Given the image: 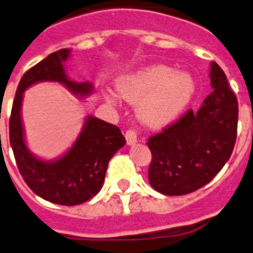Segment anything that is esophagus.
I'll return each instance as SVG.
<instances>
[{
  "mask_svg": "<svg viewBox=\"0 0 253 253\" xmlns=\"http://www.w3.org/2000/svg\"><path fill=\"white\" fill-rule=\"evenodd\" d=\"M125 136H126V141L128 145H133L137 142V133H136L135 129H132V128L127 129L126 133H125Z\"/></svg>",
  "mask_w": 253,
  "mask_h": 253,
  "instance_id": "obj_1",
  "label": "esophagus"
}]
</instances>
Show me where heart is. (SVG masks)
Masks as SVG:
<instances>
[{
    "mask_svg": "<svg viewBox=\"0 0 253 253\" xmlns=\"http://www.w3.org/2000/svg\"><path fill=\"white\" fill-rule=\"evenodd\" d=\"M193 80L186 72H173L168 66L154 65L127 75L117 83L121 96L137 102V116L145 125L163 126L174 120L190 102ZM114 102V98L108 95Z\"/></svg>",
    "mask_w": 253,
    "mask_h": 253,
    "instance_id": "heart-1",
    "label": "heart"
}]
</instances>
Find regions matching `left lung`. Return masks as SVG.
I'll use <instances>...</instances> for the list:
<instances>
[{
    "label": "left lung",
    "instance_id": "left-lung-1",
    "mask_svg": "<svg viewBox=\"0 0 253 253\" xmlns=\"http://www.w3.org/2000/svg\"><path fill=\"white\" fill-rule=\"evenodd\" d=\"M210 80L212 93L196 113L190 109L146 142L151 151L149 182L163 195L179 196L199 190L232 155L238 102L216 62H211Z\"/></svg>",
    "mask_w": 253,
    "mask_h": 253
}]
</instances>
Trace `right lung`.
Instances as JSON below:
<instances>
[{"label": "right lung", "mask_w": 253, "mask_h": 253, "mask_svg": "<svg viewBox=\"0 0 253 253\" xmlns=\"http://www.w3.org/2000/svg\"><path fill=\"white\" fill-rule=\"evenodd\" d=\"M70 52L65 48L50 53L23 75L10 117V144L25 183L42 199L65 206L83 204L99 192L109 160L126 144L117 126L90 116L74 146L58 160H41L28 150L20 114L25 89L39 81H58L75 95H89L93 90L90 83L67 79L63 62Z\"/></svg>", "instance_id": "1"}]
</instances>
